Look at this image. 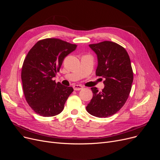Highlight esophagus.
<instances>
[{"instance_id":"34e87169","label":"esophagus","mask_w":160,"mask_h":160,"mask_svg":"<svg viewBox=\"0 0 160 160\" xmlns=\"http://www.w3.org/2000/svg\"><path fill=\"white\" fill-rule=\"evenodd\" d=\"M73 89L75 91H80V90L83 89V86H81V85H74L73 86Z\"/></svg>"}]
</instances>
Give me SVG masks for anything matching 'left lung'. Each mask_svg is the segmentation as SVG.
I'll use <instances>...</instances> for the list:
<instances>
[{
    "mask_svg": "<svg viewBox=\"0 0 160 160\" xmlns=\"http://www.w3.org/2000/svg\"><path fill=\"white\" fill-rule=\"evenodd\" d=\"M89 46L97 56L96 75L105 80L102 91L91 88L93 96L86 110L95 117H108L121 110L130 93L133 78L130 59L124 48L112 41Z\"/></svg>",
    "mask_w": 160,
    "mask_h": 160,
    "instance_id": "obj_1",
    "label": "left lung"
}]
</instances>
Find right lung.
<instances>
[{
	"label": "right lung",
	"instance_id": "add662e5",
	"mask_svg": "<svg viewBox=\"0 0 160 160\" xmlns=\"http://www.w3.org/2000/svg\"><path fill=\"white\" fill-rule=\"evenodd\" d=\"M77 47L61 39L47 38L38 41L25 58L21 72L24 95L39 115L52 117L63 111L73 88L56 83L52 78L60 71L64 58Z\"/></svg>",
	"mask_w": 160,
	"mask_h": 160
}]
</instances>
